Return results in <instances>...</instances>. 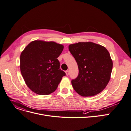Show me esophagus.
I'll return each mask as SVG.
<instances>
[{
	"instance_id": "1",
	"label": "esophagus",
	"mask_w": 131,
	"mask_h": 131,
	"mask_svg": "<svg viewBox=\"0 0 131 131\" xmlns=\"http://www.w3.org/2000/svg\"><path fill=\"white\" fill-rule=\"evenodd\" d=\"M65 73H66V75H67V76H68V75H69V71H66L65 72Z\"/></svg>"
}]
</instances>
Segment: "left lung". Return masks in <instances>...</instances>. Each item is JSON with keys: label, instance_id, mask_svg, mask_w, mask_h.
I'll list each match as a JSON object with an SVG mask.
<instances>
[{"label": "left lung", "instance_id": "left-lung-1", "mask_svg": "<svg viewBox=\"0 0 131 131\" xmlns=\"http://www.w3.org/2000/svg\"><path fill=\"white\" fill-rule=\"evenodd\" d=\"M69 50L78 65V76L72 80L74 90L83 96H92L106 88L111 78L113 62L108 50L92 42L71 44Z\"/></svg>", "mask_w": 131, "mask_h": 131}]
</instances>
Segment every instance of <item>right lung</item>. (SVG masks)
Instances as JSON below:
<instances>
[{"mask_svg": "<svg viewBox=\"0 0 131 131\" xmlns=\"http://www.w3.org/2000/svg\"><path fill=\"white\" fill-rule=\"evenodd\" d=\"M64 46L54 41L35 40L21 52L20 68L26 84L34 93L48 95L54 92L65 73L57 58Z\"/></svg>", "mask_w": 131, "mask_h": 131, "instance_id": "right-lung-1", "label": "right lung"}]
</instances>
